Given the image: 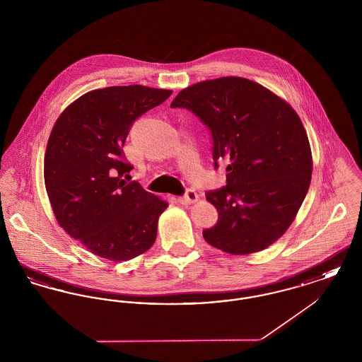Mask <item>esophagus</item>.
I'll return each instance as SVG.
<instances>
[{"label":"esophagus","instance_id":"1","mask_svg":"<svg viewBox=\"0 0 362 362\" xmlns=\"http://www.w3.org/2000/svg\"><path fill=\"white\" fill-rule=\"evenodd\" d=\"M198 199H199V195H198L194 189H187L186 194L179 198V202H180L182 205H189V204L198 202Z\"/></svg>","mask_w":362,"mask_h":362}]
</instances>
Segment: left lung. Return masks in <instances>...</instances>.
I'll return each mask as SVG.
<instances>
[{"label": "left lung", "mask_w": 362, "mask_h": 362, "mask_svg": "<svg viewBox=\"0 0 362 362\" xmlns=\"http://www.w3.org/2000/svg\"><path fill=\"white\" fill-rule=\"evenodd\" d=\"M171 107L187 108L206 124L214 167L228 164L226 186L206 192L218 221L204 230V239L232 255L272 245L291 226L310 189L312 153L297 112L243 77L187 86Z\"/></svg>", "instance_id": "1"}]
</instances>
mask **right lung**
<instances>
[{"instance_id":"right-lung-1","label":"right lung","mask_w":362,"mask_h":362,"mask_svg":"<svg viewBox=\"0 0 362 362\" xmlns=\"http://www.w3.org/2000/svg\"><path fill=\"white\" fill-rule=\"evenodd\" d=\"M171 93L144 86L95 89L54 123L45 153L52 211L65 232L98 257L130 260L156 241L168 202L122 179L133 168L123 161L122 146L133 122Z\"/></svg>"}]
</instances>
